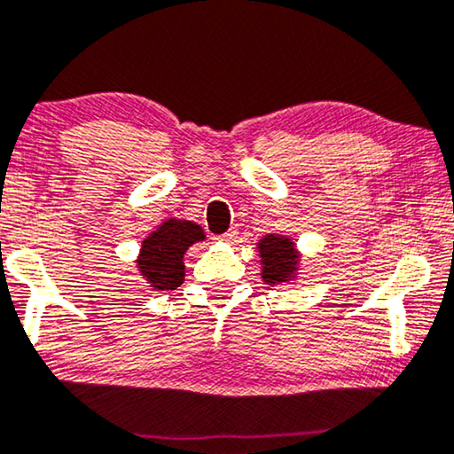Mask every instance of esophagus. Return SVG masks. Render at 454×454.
I'll return each mask as SVG.
<instances>
[{
	"label": "esophagus",
	"mask_w": 454,
	"mask_h": 454,
	"mask_svg": "<svg viewBox=\"0 0 454 454\" xmlns=\"http://www.w3.org/2000/svg\"><path fill=\"white\" fill-rule=\"evenodd\" d=\"M236 239H239V230L236 228H230L228 232L218 236V240H222V242H236Z\"/></svg>",
	"instance_id": "34e87169"
}]
</instances>
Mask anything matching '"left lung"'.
<instances>
[{
  "label": "left lung",
  "instance_id": "obj_1",
  "mask_svg": "<svg viewBox=\"0 0 454 454\" xmlns=\"http://www.w3.org/2000/svg\"><path fill=\"white\" fill-rule=\"evenodd\" d=\"M256 253L261 259V277L267 286L295 283L301 254L292 239L283 234H267L256 242Z\"/></svg>",
  "mask_w": 454,
  "mask_h": 454
}]
</instances>
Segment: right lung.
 <instances>
[{
  "instance_id": "add662e5",
  "label": "right lung",
  "mask_w": 454,
  "mask_h": 454,
  "mask_svg": "<svg viewBox=\"0 0 454 454\" xmlns=\"http://www.w3.org/2000/svg\"><path fill=\"white\" fill-rule=\"evenodd\" d=\"M206 240L204 230L192 220L168 218L142 240L137 267L148 287L157 292L177 289L185 279L184 254L195 242Z\"/></svg>"
}]
</instances>
